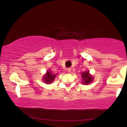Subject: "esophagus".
<instances>
[{
  "label": "esophagus",
  "instance_id": "1",
  "mask_svg": "<svg viewBox=\"0 0 127 127\" xmlns=\"http://www.w3.org/2000/svg\"><path fill=\"white\" fill-rule=\"evenodd\" d=\"M67 71L68 72H71V68H67Z\"/></svg>",
  "mask_w": 127,
  "mask_h": 127
}]
</instances>
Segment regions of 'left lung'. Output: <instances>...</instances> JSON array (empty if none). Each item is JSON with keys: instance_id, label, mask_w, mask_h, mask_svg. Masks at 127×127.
Segmentation results:
<instances>
[{"instance_id": "left-lung-1", "label": "left lung", "mask_w": 127, "mask_h": 127, "mask_svg": "<svg viewBox=\"0 0 127 127\" xmlns=\"http://www.w3.org/2000/svg\"><path fill=\"white\" fill-rule=\"evenodd\" d=\"M82 80L84 81V84H88L89 83L93 81V78L89 75V72H85L82 73Z\"/></svg>"}]
</instances>
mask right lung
<instances>
[{
  "mask_svg": "<svg viewBox=\"0 0 127 127\" xmlns=\"http://www.w3.org/2000/svg\"><path fill=\"white\" fill-rule=\"evenodd\" d=\"M57 75H52L51 72H49L48 71L47 73H46V76H45L44 78H43V80L47 84H49V83H51L52 81L54 80L55 78V76Z\"/></svg>",
  "mask_w": 127,
  "mask_h": 127,
  "instance_id": "1",
  "label": "right lung"
}]
</instances>
